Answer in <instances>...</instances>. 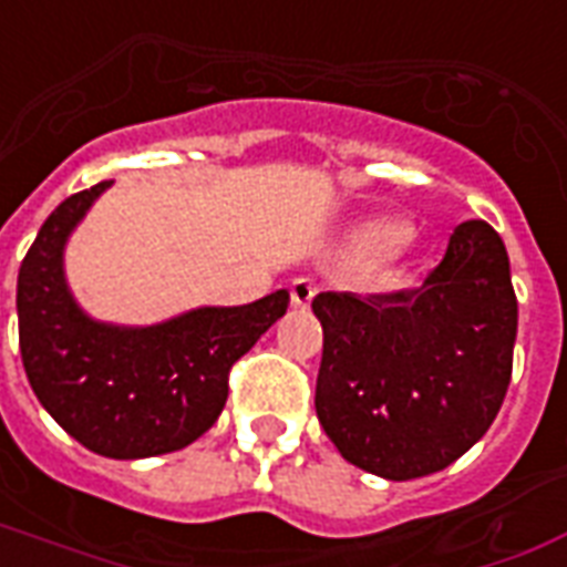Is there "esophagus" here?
<instances>
[{
    "label": "esophagus",
    "mask_w": 567,
    "mask_h": 567,
    "mask_svg": "<svg viewBox=\"0 0 567 567\" xmlns=\"http://www.w3.org/2000/svg\"><path fill=\"white\" fill-rule=\"evenodd\" d=\"M289 292H292V305L296 307H310V301L316 298L319 287H316L310 278H296L289 284Z\"/></svg>",
    "instance_id": "1"
}]
</instances>
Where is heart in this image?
<instances>
[{
  "mask_svg": "<svg viewBox=\"0 0 567 567\" xmlns=\"http://www.w3.org/2000/svg\"><path fill=\"white\" fill-rule=\"evenodd\" d=\"M405 239V227L396 221H372L358 236V243L367 254H388Z\"/></svg>",
  "mask_w": 567,
  "mask_h": 567,
  "instance_id": "1",
  "label": "heart"
}]
</instances>
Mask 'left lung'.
<instances>
[{
	"label": "left lung",
	"mask_w": 567,
	"mask_h": 567,
	"mask_svg": "<svg viewBox=\"0 0 567 567\" xmlns=\"http://www.w3.org/2000/svg\"><path fill=\"white\" fill-rule=\"evenodd\" d=\"M316 416L346 462L381 480L429 476L488 432L512 381L517 298L508 254L464 221L414 289L319 292Z\"/></svg>",
	"instance_id": "8db88e82"
}]
</instances>
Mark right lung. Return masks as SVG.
<instances>
[{
    "instance_id": "1",
    "label": "right lung",
    "mask_w": 567,
    "mask_h": 567,
    "mask_svg": "<svg viewBox=\"0 0 567 567\" xmlns=\"http://www.w3.org/2000/svg\"><path fill=\"white\" fill-rule=\"evenodd\" d=\"M112 186L70 195L43 221L17 278L20 354L55 423L105 458H153L197 441L221 414L227 375L280 316L289 292L243 307H195L156 324L87 316L70 292V234Z\"/></svg>"
}]
</instances>
